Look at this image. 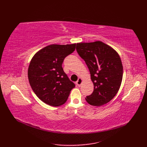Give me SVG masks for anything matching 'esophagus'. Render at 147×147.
<instances>
[{
	"mask_svg": "<svg viewBox=\"0 0 147 147\" xmlns=\"http://www.w3.org/2000/svg\"><path fill=\"white\" fill-rule=\"evenodd\" d=\"M82 82H83V80L81 78H80L78 80V81L76 82V85L78 86H80V85H82Z\"/></svg>",
	"mask_w": 147,
	"mask_h": 147,
	"instance_id": "34e87169",
	"label": "esophagus"
}]
</instances>
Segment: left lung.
I'll return each mask as SVG.
<instances>
[{"mask_svg": "<svg viewBox=\"0 0 147 147\" xmlns=\"http://www.w3.org/2000/svg\"><path fill=\"white\" fill-rule=\"evenodd\" d=\"M76 51L88 66L94 86L86 100L93 106H101L113 98L119 90L123 67L114 49L100 41L78 43Z\"/></svg>", "mask_w": 147, "mask_h": 147, "instance_id": "left-lung-1", "label": "left lung"}]
</instances>
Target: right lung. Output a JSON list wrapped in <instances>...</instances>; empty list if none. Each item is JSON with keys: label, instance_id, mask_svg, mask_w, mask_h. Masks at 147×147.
I'll return each instance as SVG.
<instances>
[{"label": "right lung", "instance_id": "add662e5", "mask_svg": "<svg viewBox=\"0 0 147 147\" xmlns=\"http://www.w3.org/2000/svg\"><path fill=\"white\" fill-rule=\"evenodd\" d=\"M76 45H48L37 52L31 60L28 70L30 86L45 104L54 107L63 105L75 86L62 64L65 57L74 51Z\"/></svg>", "mask_w": 147, "mask_h": 147}]
</instances>
